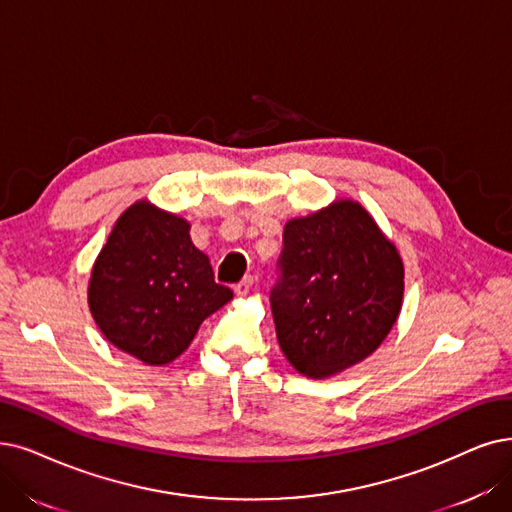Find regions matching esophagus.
Masks as SVG:
<instances>
[{"instance_id": "34e87169", "label": "esophagus", "mask_w": 512, "mask_h": 512, "mask_svg": "<svg viewBox=\"0 0 512 512\" xmlns=\"http://www.w3.org/2000/svg\"><path fill=\"white\" fill-rule=\"evenodd\" d=\"M252 285H254V277L241 279V281L235 285V294H237V296H248L250 290H252Z\"/></svg>"}]
</instances>
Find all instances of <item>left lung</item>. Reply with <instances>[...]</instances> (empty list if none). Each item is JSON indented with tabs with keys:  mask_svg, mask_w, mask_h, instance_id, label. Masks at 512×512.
Listing matches in <instances>:
<instances>
[{
	"mask_svg": "<svg viewBox=\"0 0 512 512\" xmlns=\"http://www.w3.org/2000/svg\"><path fill=\"white\" fill-rule=\"evenodd\" d=\"M271 294L277 342L294 370L323 380L370 357L401 313L397 245L355 199H336L283 229Z\"/></svg>",
	"mask_w": 512,
	"mask_h": 512,
	"instance_id": "1",
	"label": "left lung"
}]
</instances>
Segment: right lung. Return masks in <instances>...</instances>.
<instances>
[{
    "label": "right lung",
    "mask_w": 512,
    "mask_h": 512,
    "mask_svg": "<svg viewBox=\"0 0 512 512\" xmlns=\"http://www.w3.org/2000/svg\"><path fill=\"white\" fill-rule=\"evenodd\" d=\"M182 216L138 199L117 218L88 279L90 313L115 349L168 365L189 349L199 325L233 298L214 281L210 258Z\"/></svg>",
    "instance_id": "obj_1"
}]
</instances>
